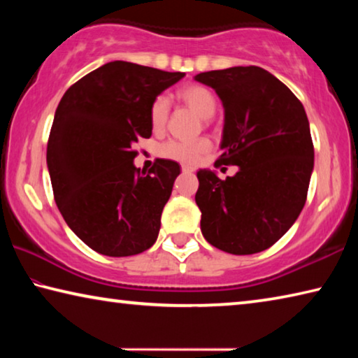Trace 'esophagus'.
Masks as SVG:
<instances>
[{
    "label": "esophagus",
    "mask_w": 358,
    "mask_h": 358,
    "mask_svg": "<svg viewBox=\"0 0 358 358\" xmlns=\"http://www.w3.org/2000/svg\"><path fill=\"white\" fill-rule=\"evenodd\" d=\"M194 171V169L192 167H189V166H181V172H192Z\"/></svg>",
    "instance_id": "1"
}]
</instances>
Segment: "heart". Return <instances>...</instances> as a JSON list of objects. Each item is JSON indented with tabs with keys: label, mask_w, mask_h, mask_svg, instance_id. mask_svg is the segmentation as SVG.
I'll return each mask as SVG.
<instances>
[{
	"label": "heart",
	"mask_w": 358,
	"mask_h": 358,
	"mask_svg": "<svg viewBox=\"0 0 358 358\" xmlns=\"http://www.w3.org/2000/svg\"><path fill=\"white\" fill-rule=\"evenodd\" d=\"M178 98L185 104L192 108L199 117L203 120H210L213 117L217 107L216 96L210 88L203 85H186L178 92ZM169 115V99L166 96H157L150 108V124L153 131H161L164 128ZM210 148V142L207 138L201 141L185 142V141H169L159 147V155L167 159L180 161V162H192L199 156Z\"/></svg>",
	"instance_id": "obj_1"
}]
</instances>
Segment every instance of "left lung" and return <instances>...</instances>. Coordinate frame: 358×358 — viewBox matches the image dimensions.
Here are the masks:
<instances>
[{
    "mask_svg": "<svg viewBox=\"0 0 358 358\" xmlns=\"http://www.w3.org/2000/svg\"><path fill=\"white\" fill-rule=\"evenodd\" d=\"M220 96L224 128L217 161L238 166L226 180L197 172L196 203L210 245L237 256L275 245L305 207L314 148L305 108L268 71L257 66L201 72Z\"/></svg>",
    "mask_w": 358,
    "mask_h": 358,
    "instance_id": "obj_1",
    "label": "left lung"
}]
</instances>
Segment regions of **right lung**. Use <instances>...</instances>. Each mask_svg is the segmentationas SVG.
Masks as SVG:
<instances>
[{
    "label": "right lung",
    "instance_id": "add662e5",
    "mask_svg": "<svg viewBox=\"0 0 358 358\" xmlns=\"http://www.w3.org/2000/svg\"><path fill=\"white\" fill-rule=\"evenodd\" d=\"M183 77L110 62L59 101L47 143L53 196L69 229L96 252L126 257L155 245L180 166L157 159L141 172L132 145L151 136V104Z\"/></svg>",
    "mask_w": 358,
    "mask_h": 358
}]
</instances>
